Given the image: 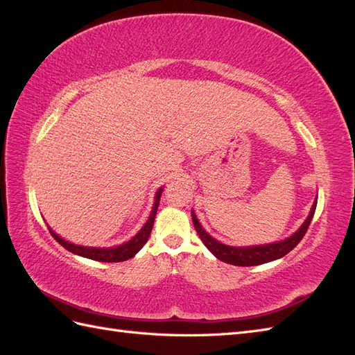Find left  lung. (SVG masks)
Returning a JSON list of instances; mask_svg holds the SVG:
<instances>
[{"mask_svg": "<svg viewBox=\"0 0 355 355\" xmlns=\"http://www.w3.org/2000/svg\"><path fill=\"white\" fill-rule=\"evenodd\" d=\"M315 207H317V198L313 204V207H311L308 218L302 223V227H300L293 235H290L288 239H286L283 241L263 244V245L234 247V245L222 244L218 240H214L211 235H209L206 231L202 230L201 223L198 222L194 211H192V222H194L196 231L200 235V239L204 243V245H206L207 249L214 256H216L219 261L235 265V266H254V265H261V263L280 259V257L286 256L290 250H293L295 247L299 244V241L304 239L305 232L308 231L309 223H311V220H313V216L315 213Z\"/></svg>", "mask_w": 355, "mask_h": 355, "instance_id": "1", "label": "left lung"}]
</instances>
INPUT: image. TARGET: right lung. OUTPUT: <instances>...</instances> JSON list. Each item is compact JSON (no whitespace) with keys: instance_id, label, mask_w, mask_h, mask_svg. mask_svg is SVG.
Returning a JSON list of instances; mask_svg holds the SVG:
<instances>
[{"instance_id":"right-lung-1","label":"right lung","mask_w":355,"mask_h":355,"mask_svg":"<svg viewBox=\"0 0 355 355\" xmlns=\"http://www.w3.org/2000/svg\"><path fill=\"white\" fill-rule=\"evenodd\" d=\"M161 194H163V188H159L157 191L153 211H151V214H149V219L146 220V223L144 225L142 230L139 231L130 241H127L121 245L108 247V249H99V247H84V245H77V244H72L69 241H65L63 239H60L58 234H55V231H51L50 228H49V231L51 234V237L55 239L60 245H63L67 250H69L75 254H80L83 257H87V259L99 261V262H123V261H127V259H130V257H133L148 241L149 235H151L153 227H154V220H155L157 209L159 206Z\"/></svg>"}]
</instances>
